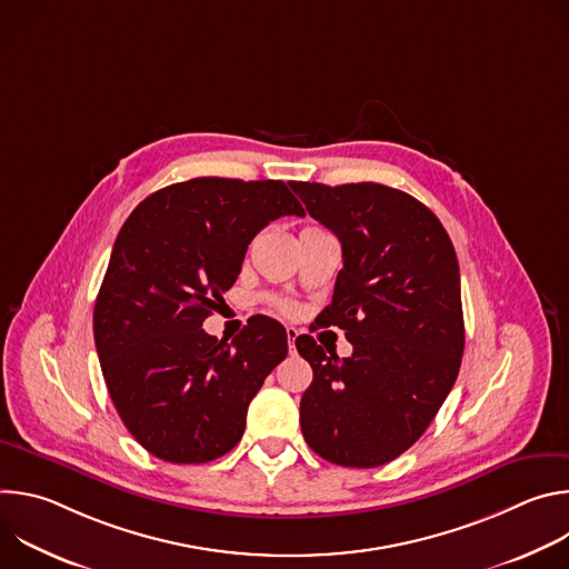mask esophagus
<instances>
[{"label": "esophagus", "mask_w": 569, "mask_h": 569, "mask_svg": "<svg viewBox=\"0 0 569 569\" xmlns=\"http://www.w3.org/2000/svg\"><path fill=\"white\" fill-rule=\"evenodd\" d=\"M286 336H288V351L295 353V351H297V349H295V340H297V336H299L297 329H295V327H288V329H286Z\"/></svg>", "instance_id": "obj_1"}]
</instances>
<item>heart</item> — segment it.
Masks as SVG:
<instances>
[{"instance_id": "obj_1", "label": "heart", "mask_w": 569, "mask_h": 569, "mask_svg": "<svg viewBox=\"0 0 569 569\" xmlns=\"http://www.w3.org/2000/svg\"><path fill=\"white\" fill-rule=\"evenodd\" d=\"M281 308H283V310H292V306H290L288 301H283V303H281Z\"/></svg>"}]
</instances>
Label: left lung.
Listing matches in <instances>:
<instances>
[{
  "label": "left lung",
  "instance_id": "1",
  "mask_svg": "<svg viewBox=\"0 0 569 569\" xmlns=\"http://www.w3.org/2000/svg\"><path fill=\"white\" fill-rule=\"evenodd\" d=\"M342 242L345 268L321 327H340L349 358L295 340L312 367L301 396L306 443L338 466L376 468L428 430L463 356L459 263L439 218L398 189L290 182Z\"/></svg>",
  "mask_w": 569,
  "mask_h": 569
}]
</instances>
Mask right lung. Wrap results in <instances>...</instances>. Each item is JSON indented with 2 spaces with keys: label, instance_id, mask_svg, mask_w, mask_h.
<instances>
[{
  "label": "right lung",
  "instance_id": "add662e5",
  "mask_svg": "<svg viewBox=\"0 0 569 569\" xmlns=\"http://www.w3.org/2000/svg\"><path fill=\"white\" fill-rule=\"evenodd\" d=\"M292 213L303 207L281 180L196 178L148 196L123 222L94 306V342L114 408L150 455L204 463L240 441L288 336L257 315L229 345L202 321L252 238Z\"/></svg>",
  "mask_w": 569,
  "mask_h": 569
}]
</instances>
